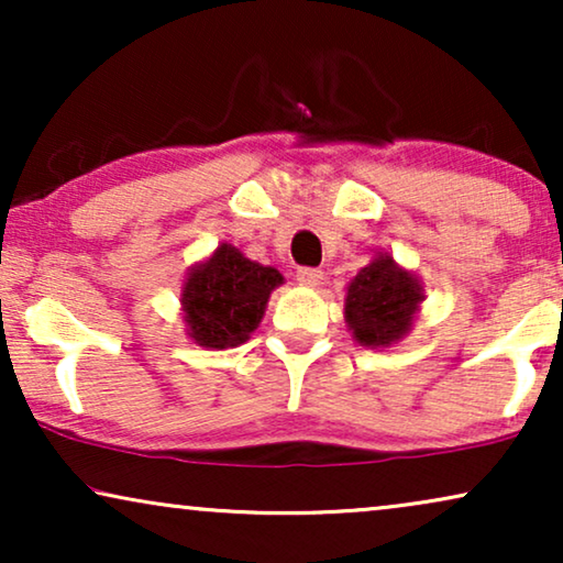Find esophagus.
<instances>
[{"mask_svg":"<svg viewBox=\"0 0 563 563\" xmlns=\"http://www.w3.org/2000/svg\"><path fill=\"white\" fill-rule=\"evenodd\" d=\"M297 282L305 284V287H320L322 272H320V268H312V266H302L297 272Z\"/></svg>","mask_w":563,"mask_h":563,"instance_id":"obj_1","label":"esophagus"}]
</instances>
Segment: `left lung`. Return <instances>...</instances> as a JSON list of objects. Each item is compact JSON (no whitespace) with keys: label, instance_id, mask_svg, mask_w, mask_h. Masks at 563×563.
<instances>
[{"label":"left lung","instance_id":"1","mask_svg":"<svg viewBox=\"0 0 563 563\" xmlns=\"http://www.w3.org/2000/svg\"><path fill=\"white\" fill-rule=\"evenodd\" d=\"M422 302L418 279L391 256H379L349 284L345 322L361 345L384 349L402 338Z\"/></svg>","mask_w":563,"mask_h":563}]
</instances>
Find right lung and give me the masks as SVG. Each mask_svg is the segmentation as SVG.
I'll use <instances>...</instances> for the list:
<instances>
[{
	"mask_svg": "<svg viewBox=\"0 0 563 563\" xmlns=\"http://www.w3.org/2000/svg\"><path fill=\"white\" fill-rule=\"evenodd\" d=\"M284 279L272 266L245 258L222 243L214 256L191 268L181 305L189 335L205 349H233L249 341L264 318L268 295Z\"/></svg>",
	"mask_w": 563,
	"mask_h": 563,
	"instance_id": "1",
	"label": "right lung"
}]
</instances>
